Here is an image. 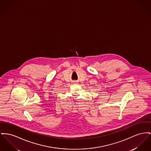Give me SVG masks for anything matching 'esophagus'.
I'll use <instances>...</instances> for the list:
<instances>
[{
  "label": "esophagus",
  "instance_id": "obj_1",
  "mask_svg": "<svg viewBox=\"0 0 151 151\" xmlns=\"http://www.w3.org/2000/svg\"><path fill=\"white\" fill-rule=\"evenodd\" d=\"M75 82H76V81H75Z\"/></svg>",
  "mask_w": 151,
  "mask_h": 151
}]
</instances>
